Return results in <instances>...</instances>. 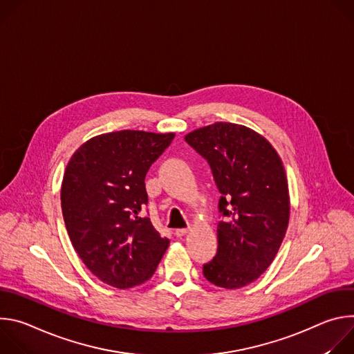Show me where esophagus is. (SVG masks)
I'll return each mask as SVG.
<instances>
[{
  "label": "esophagus",
  "mask_w": 354,
  "mask_h": 354,
  "mask_svg": "<svg viewBox=\"0 0 354 354\" xmlns=\"http://www.w3.org/2000/svg\"><path fill=\"white\" fill-rule=\"evenodd\" d=\"M187 232H189V228H178V230H175V236L182 238V236H185Z\"/></svg>",
  "instance_id": "1"
}]
</instances>
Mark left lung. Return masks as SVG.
I'll use <instances>...</instances> for the list:
<instances>
[{
	"instance_id": "8db88e82",
	"label": "left lung",
	"mask_w": 354,
	"mask_h": 354,
	"mask_svg": "<svg viewBox=\"0 0 354 354\" xmlns=\"http://www.w3.org/2000/svg\"><path fill=\"white\" fill-rule=\"evenodd\" d=\"M185 140L207 161L221 194L217 254L203 265V274L223 288L243 287L270 266L287 231L283 162L265 137L234 123L217 122Z\"/></svg>"
}]
</instances>
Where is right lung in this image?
Segmentation results:
<instances>
[{"mask_svg":"<svg viewBox=\"0 0 354 354\" xmlns=\"http://www.w3.org/2000/svg\"><path fill=\"white\" fill-rule=\"evenodd\" d=\"M174 137L138 130L100 134L82 144L66 168V228L85 266L109 286L147 281L169 245L140 213L148 203L145 175Z\"/></svg>","mask_w":354,"mask_h":354,"instance_id":"obj_1","label":"right lung"}]
</instances>
